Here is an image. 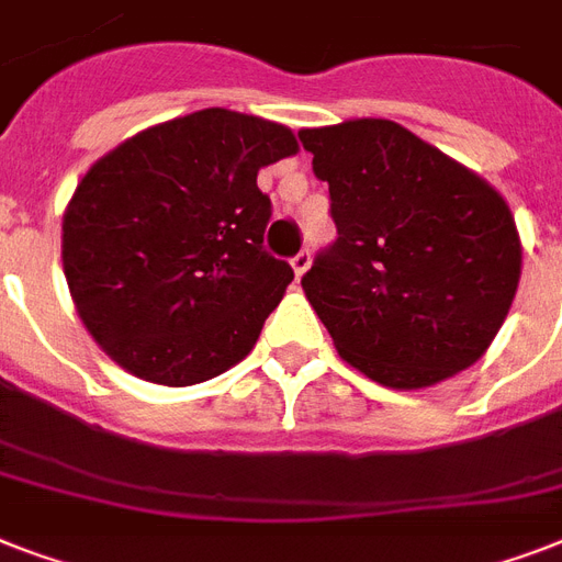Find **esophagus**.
Here are the masks:
<instances>
[{
	"mask_svg": "<svg viewBox=\"0 0 562 562\" xmlns=\"http://www.w3.org/2000/svg\"><path fill=\"white\" fill-rule=\"evenodd\" d=\"M308 265H312V256H308V250H300V254L291 259V268H294V277H297V280L308 271Z\"/></svg>",
	"mask_w": 562,
	"mask_h": 562,
	"instance_id": "obj_1",
	"label": "esophagus"
}]
</instances>
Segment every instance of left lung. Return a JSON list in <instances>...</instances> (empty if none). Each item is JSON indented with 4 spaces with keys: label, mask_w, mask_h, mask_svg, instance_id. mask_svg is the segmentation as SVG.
Wrapping results in <instances>:
<instances>
[{
    "label": "left lung",
    "mask_w": 562,
    "mask_h": 562,
    "mask_svg": "<svg viewBox=\"0 0 562 562\" xmlns=\"http://www.w3.org/2000/svg\"><path fill=\"white\" fill-rule=\"evenodd\" d=\"M297 136L329 183L338 227L303 277L338 356L393 391L431 387L475 364L522 277L505 198L387 119Z\"/></svg>",
    "instance_id": "obj_1"
}]
</instances>
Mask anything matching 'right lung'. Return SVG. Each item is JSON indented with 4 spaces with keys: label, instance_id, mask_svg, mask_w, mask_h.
Instances as JSON below:
<instances>
[{
    "label": "right lung",
    "instance_id": "obj_1",
    "mask_svg": "<svg viewBox=\"0 0 562 562\" xmlns=\"http://www.w3.org/2000/svg\"><path fill=\"white\" fill-rule=\"evenodd\" d=\"M285 125L206 108L145 127L92 162L64 212V273L101 350L169 387L245 359L294 280L265 254L256 175L297 154Z\"/></svg>",
    "mask_w": 562,
    "mask_h": 562
}]
</instances>
